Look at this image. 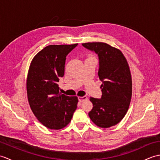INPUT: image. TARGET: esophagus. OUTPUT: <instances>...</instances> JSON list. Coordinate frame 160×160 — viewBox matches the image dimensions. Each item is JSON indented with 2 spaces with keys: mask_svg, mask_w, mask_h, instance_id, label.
<instances>
[{
  "mask_svg": "<svg viewBox=\"0 0 160 160\" xmlns=\"http://www.w3.org/2000/svg\"><path fill=\"white\" fill-rule=\"evenodd\" d=\"M87 99H88V98H87V96H82V97L80 96V97H78V100H79V102H82L86 100Z\"/></svg>",
  "mask_w": 160,
  "mask_h": 160,
  "instance_id": "obj_1",
  "label": "esophagus"
}]
</instances>
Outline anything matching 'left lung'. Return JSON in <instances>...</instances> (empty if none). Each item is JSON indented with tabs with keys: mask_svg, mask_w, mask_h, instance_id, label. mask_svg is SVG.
<instances>
[{
	"mask_svg": "<svg viewBox=\"0 0 160 160\" xmlns=\"http://www.w3.org/2000/svg\"><path fill=\"white\" fill-rule=\"evenodd\" d=\"M99 58L98 76L102 84L101 99L90 98L93 108L89 116L101 128L118 124L125 116L132 96L131 74L127 60L120 49L104 42L82 43Z\"/></svg>",
	"mask_w": 160,
	"mask_h": 160,
	"instance_id": "obj_1",
	"label": "left lung"
}]
</instances>
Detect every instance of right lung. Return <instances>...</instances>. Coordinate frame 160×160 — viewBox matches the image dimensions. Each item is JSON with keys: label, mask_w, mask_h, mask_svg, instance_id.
I'll return each mask as SVG.
<instances>
[{"label": "right lung", "mask_w": 160, "mask_h": 160, "mask_svg": "<svg viewBox=\"0 0 160 160\" xmlns=\"http://www.w3.org/2000/svg\"><path fill=\"white\" fill-rule=\"evenodd\" d=\"M78 44L53 45L33 57L27 78L29 106L40 123L58 130L69 123L77 108V96L60 93L58 85L64 73L66 56Z\"/></svg>", "instance_id": "right-lung-1"}]
</instances>
